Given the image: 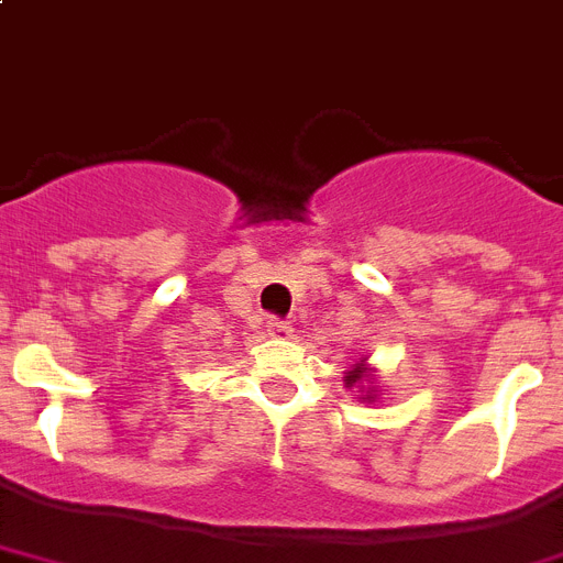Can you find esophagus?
<instances>
[{
	"instance_id": "34e87169",
	"label": "esophagus",
	"mask_w": 563,
	"mask_h": 563,
	"mask_svg": "<svg viewBox=\"0 0 563 563\" xmlns=\"http://www.w3.org/2000/svg\"><path fill=\"white\" fill-rule=\"evenodd\" d=\"M266 334L268 338H289L291 334V325L286 320H277V318H268L266 325Z\"/></svg>"
}]
</instances>
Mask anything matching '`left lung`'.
I'll list each match as a JSON object with an SVG mask.
<instances>
[{
	"label": "left lung",
	"mask_w": 563,
	"mask_h": 563,
	"mask_svg": "<svg viewBox=\"0 0 563 563\" xmlns=\"http://www.w3.org/2000/svg\"><path fill=\"white\" fill-rule=\"evenodd\" d=\"M363 363H354V369L352 372H346V377H343V380H346V389H354V386L361 384L363 380Z\"/></svg>",
	"instance_id": "obj_1"
}]
</instances>
